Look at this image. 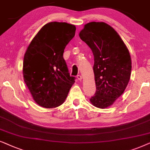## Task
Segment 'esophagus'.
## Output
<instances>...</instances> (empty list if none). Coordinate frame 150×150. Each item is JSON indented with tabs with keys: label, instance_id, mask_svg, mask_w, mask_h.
Wrapping results in <instances>:
<instances>
[{
	"label": "esophagus",
	"instance_id": "esophagus-1",
	"mask_svg": "<svg viewBox=\"0 0 150 150\" xmlns=\"http://www.w3.org/2000/svg\"><path fill=\"white\" fill-rule=\"evenodd\" d=\"M77 78L78 79V80H79V81H81V80H82V77H81L80 75H77Z\"/></svg>",
	"mask_w": 150,
	"mask_h": 150
}]
</instances>
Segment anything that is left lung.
I'll return each instance as SVG.
<instances>
[{
  "label": "left lung",
  "instance_id": "1",
  "mask_svg": "<svg viewBox=\"0 0 150 150\" xmlns=\"http://www.w3.org/2000/svg\"><path fill=\"white\" fill-rule=\"evenodd\" d=\"M79 37L94 55L96 93L90 99L94 106L104 109L113 104L124 92L130 79L132 60L120 35L103 22L86 24Z\"/></svg>",
  "mask_w": 150,
  "mask_h": 150
}]
</instances>
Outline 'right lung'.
I'll return each mask as SVG.
<instances>
[{
	"label": "right lung",
	"mask_w": 150,
	"mask_h": 150,
	"mask_svg": "<svg viewBox=\"0 0 150 150\" xmlns=\"http://www.w3.org/2000/svg\"><path fill=\"white\" fill-rule=\"evenodd\" d=\"M75 30L73 25L51 22L41 28L28 46L23 59L24 81L33 100L42 107L62 104L75 83L63 53Z\"/></svg>",
	"instance_id": "add662e5"
}]
</instances>
